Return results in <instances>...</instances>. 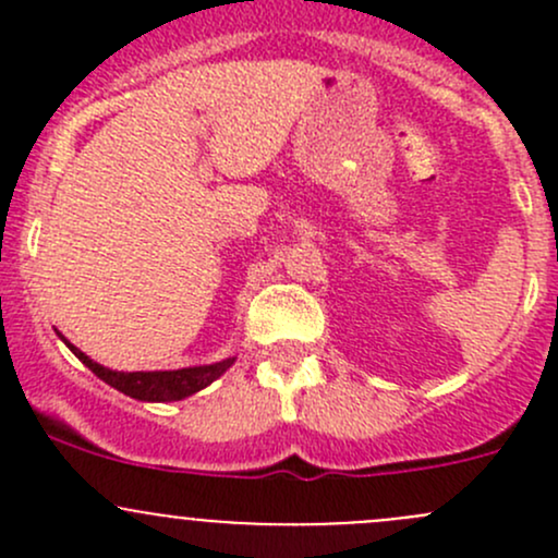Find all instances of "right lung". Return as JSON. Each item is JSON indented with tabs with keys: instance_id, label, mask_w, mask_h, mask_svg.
<instances>
[{
	"instance_id": "obj_1",
	"label": "right lung",
	"mask_w": 558,
	"mask_h": 558,
	"mask_svg": "<svg viewBox=\"0 0 558 558\" xmlns=\"http://www.w3.org/2000/svg\"><path fill=\"white\" fill-rule=\"evenodd\" d=\"M61 340H64V337H61ZM66 348H70V351L75 353L99 380L118 388V391L126 393V397L140 399V402H178V399H185L191 397V393L210 386L213 380L221 378V375L234 364V359H223V362L202 364V367L159 369V373H116V369H107L102 364L94 362V359H88L86 353H83L81 348L72 345V342H66Z\"/></svg>"
}]
</instances>
